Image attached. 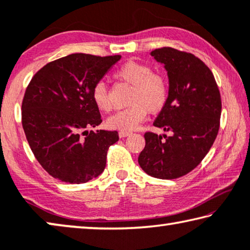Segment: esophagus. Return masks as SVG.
Listing matches in <instances>:
<instances>
[{"mask_svg": "<svg viewBox=\"0 0 250 250\" xmlns=\"http://www.w3.org/2000/svg\"><path fill=\"white\" fill-rule=\"evenodd\" d=\"M130 131H120L119 132V137L120 138H125V137H128V136H130Z\"/></svg>", "mask_w": 250, "mask_h": 250, "instance_id": "1", "label": "esophagus"}]
</instances>
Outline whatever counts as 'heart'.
I'll return each mask as SVG.
<instances>
[{
    "mask_svg": "<svg viewBox=\"0 0 250 250\" xmlns=\"http://www.w3.org/2000/svg\"><path fill=\"white\" fill-rule=\"evenodd\" d=\"M117 80L132 86L128 104L130 106L119 111L107 119L111 129L131 131L139 126L148 112L158 113L166 106L169 96V85L165 75L152 72L146 62L129 61L122 64L114 73ZM92 100L102 112L112 109L110 93L103 82H99L92 89Z\"/></svg>",
    "mask_w": 250,
    "mask_h": 250,
    "instance_id": "obj_1",
    "label": "heart"
}]
</instances>
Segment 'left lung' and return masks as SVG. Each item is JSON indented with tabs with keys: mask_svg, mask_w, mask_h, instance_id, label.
<instances>
[{
	"mask_svg": "<svg viewBox=\"0 0 250 250\" xmlns=\"http://www.w3.org/2000/svg\"><path fill=\"white\" fill-rule=\"evenodd\" d=\"M165 65L169 78L166 106L154 122L172 136L145 133L141 168L152 177L174 180L202 162L220 128L221 96L210 68L191 53L163 47L151 51Z\"/></svg>",
	"mask_w": 250,
	"mask_h": 250,
	"instance_id": "1",
	"label": "left lung"
}]
</instances>
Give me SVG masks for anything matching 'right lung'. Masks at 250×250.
I'll use <instances>...</instances> for the list:
<instances>
[{
  "mask_svg": "<svg viewBox=\"0 0 250 250\" xmlns=\"http://www.w3.org/2000/svg\"><path fill=\"white\" fill-rule=\"evenodd\" d=\"M120 55L72 54L40 68L22 100V126L29 146L46 172L69 184L99 176L118 131L86 128L102 122L92 89Z\"/></svg>",
  "mask_w": 250,
  "mask_h": 250,
  "instance_id": "obj_1",
  "label": "right lung"
}]
</instances>
